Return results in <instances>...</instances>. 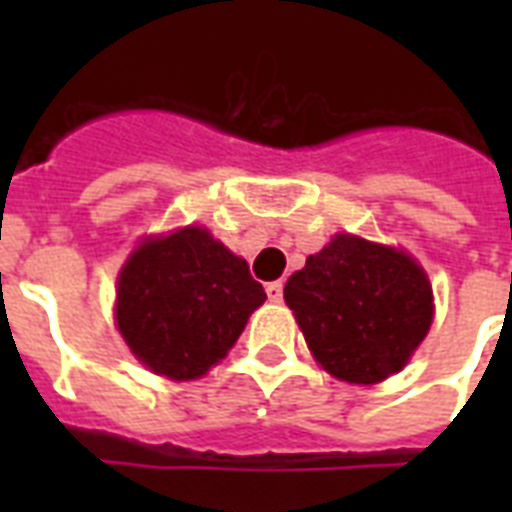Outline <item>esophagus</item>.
Returning <instances> with one entry per match:
<instances>
[{"label":"esophagus","mask_w":512,"mask_h":512,"mask_svg":"<svg viewBox=\"0 0 512 512\" xmlns=\"http://www.w3.org/2000/svg\"><path fill=\"white\" fill-rule=\"evenodd\" d=\"M265 292H268V300H271V303H281V297H284V284H281V281H271V284L265 287Z\"/></svg>","instance_id":"34e87169"}]
</instances>
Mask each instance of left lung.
<instances>
[{"label":"left lung","mask_w":512,"mask_h":512,"mask_svg":"<svg viewBox=\"0 0 512 512\" xmlns=\"http://www.w3.org/2000/svg\"><path fill=\"white\" fill-rule=\"evenodd\" d=\"M284 300L316 361L358 385L398 372L433 321V289L420 265L350 233L289 276Z\"/></svg>","instance_id":"8db88e82"}]
</instances>
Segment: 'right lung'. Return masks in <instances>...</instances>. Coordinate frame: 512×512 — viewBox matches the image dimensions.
<instances>
[{"label":"right lung","instance_id":"1","mask_svg":"<svg viewBox=\"0 0 512 512\" xmlns=\"http://www.w3.org/2000/svg\"><path fill=\"white\" fill-rule=\"evenodd\" d=\"M265 289L204 228L143 241L119 273L116 324L156 374L193 380L215 366L247 327Z\"/></svg>","mask_w":512,"mask_h":512}]
</instances>
